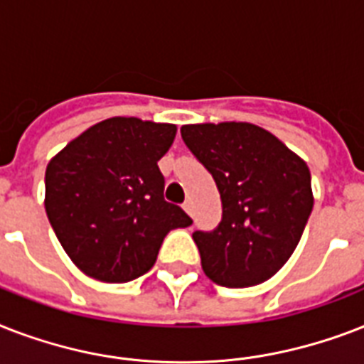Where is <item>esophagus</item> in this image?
Wrapping results in <instances>:
<instances>
[{
  "mask_svg": "<svg viewBox=\"0 0 364 364\" xmlns=\"http://www.w3.org/2000/svg\"><path fill=\"white\" fill-rule=\"evenodd\" d=\"M183 210L187 211L188 215H193V211H194V205H193V202H191V200H187V202H185V204H183Z\"/></svg>",
  "mask_w": 364,
  "mask_h": 364,
  "instance_id": "1",
  "label": "esophagus"
}]
</instances>
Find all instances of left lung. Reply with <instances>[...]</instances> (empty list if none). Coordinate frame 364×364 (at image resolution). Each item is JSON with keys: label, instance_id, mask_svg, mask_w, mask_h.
I'll return each instance as SVG.
<instances>
[{"label": "left lung", "instance_id": "1", "mask_svg": "<svg viewBox=\"0 0 364 364\" xmlns=\"http://www.w3.org/2000/svg\"><path fill=\"white\" fill-rule=\"evenodd\" d=\"M181 137L221 194L219 227L193 234L205 276L223 287L270 279L299 245L314 208L306 162L249 122L187 124Z\"/></svg>", "mask_w": 364, "mask_h": 364}]
</instances>
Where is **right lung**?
<instances>
[{"label": "right lung", "mask_w": 364, "mask_h": 364, "mask_svg": "<svg viewBox=\"0 0 364 364\" xmlns=\"http://www.w3.org/2000/svg\"><path fill=\"white\" fill-rule=\"evenodd\" d=\"M173 124L113 117L68 143L45 171V210L56 238L87 276L126 283L153 268L166 234L193 225L164 200L159 160Z\"/></svg>", "instance_id": "1"}]
</instances>
